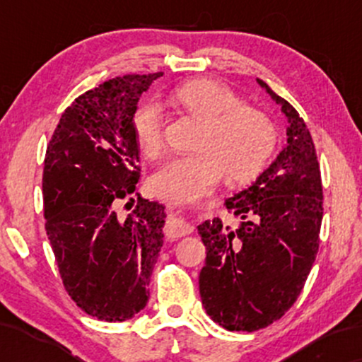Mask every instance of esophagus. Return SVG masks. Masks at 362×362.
Returning a JSON list of instances; mask_svg holds the SVG:
<instances>
[{"label":"esophagus","instance_id":"1","mask_svg":"<svg viewBox=\"0 0 362 362\" xmlns=\"http://www.w3.org/2000/svg\"><path fill=\"white\" fill-rule=\"evenodd\" d=\"M194 231V228L189 223H185L177 213L170 214L167 219V226H165V235L168 238H182V236L190 235Z\"/></svg>","mask_w":362,"mask_h":362}]
</instances>
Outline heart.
<instances>
[{
  "label": "heart",
  "instance_id": "heart-1",
  "mask_svg": "<svg viewBox=\"0 0 362 362\" xmlns=\"http://www.w3.org/2000/svg\"><path fill=\"white\" fill-rule=\"evenodd\" d=\"M173 97L204 126L195 141L197 151L170 158L153 173L155 194L189 202L209 192L223 175L230 184H247L264 172L277 143L276 126L264 112L245 105L233 90L213 80L185 83ZM163 107L155 98L132 110V132L149 158L163 148Z\"/></svg>",
  "mask_w": 362,
  "mask_h": 362
}]
</instances>
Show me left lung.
Returning a JSON list of instances; mask_svg holds the SVG:
<instances>
[{"instance_id": "obj_1", "label": "left lung", "mask_w": 362, "mask_h": 362, "mask_svg": "<svg viewBox=\"0 0 362 362\" xmlns=\"http://www.w3.org/2000/svg\"><path fill=\"white\" fill-rule=\"evenodd\" d=\"M288 117V143L242 192L226 199L238 228L219 218L199 224L206 265L199 274L202 305L226 330L271 325L300 296L320 243L322 177L313 139L296 109L262 80Z\"/></svg>"}]
</instances>
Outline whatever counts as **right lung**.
<instances>
[{"instance_id": "1", "label": "right lung", "mask_w": 362, "mask_h": 362, "mask_svg": "<svg viewBox=\"0 0 362 362\" xmlns=\"http://www.w3.org/2000/svg\"><path fill=\"white\" fill-rule=\"evenodd\" d=\"M161 74L115 76L85 91L61 115L45 153V231L62 284L103 322H126L146 306L163 245L161 204L138 197L126 218L115 213L141 172L132 110Z\"/></svg>"}]
</instances>
